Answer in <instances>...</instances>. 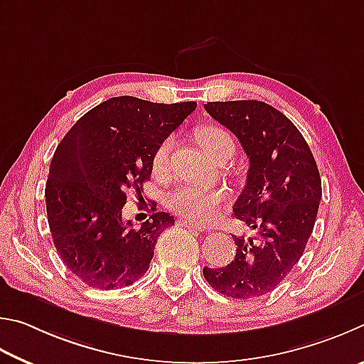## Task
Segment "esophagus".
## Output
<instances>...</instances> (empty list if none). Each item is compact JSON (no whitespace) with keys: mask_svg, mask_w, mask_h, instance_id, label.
I'll return each instance as SVG.
<instances>
[{"mask_svg":"<svg viewBox=\"0 0 364 364\" xmlns=\"http://www.w3.org/2000/svg\"><path fill=\"white\" fill-rule=\"evenodd\" d=\"M181 225L187 227V228H192V230H196V232H208L205 227H201V225H198V224H193V222L186 220V219H181Z\"/></svg>","mask_w":364,"mask_h":364,"instance_id":"1","label":"esophagus"}]
</instances>
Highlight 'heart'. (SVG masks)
Masks as SVG:
<instances>
[{
	"label": "heart",
	"instance_id": "b5f03b06",
	"mask_svg": "<svg viewBox=\"0 0 364 364\" xmlns=\"http://www.w3.org/2000/svg\"><path fill=\"white\" fill-rule=\"evenodd\" d=\"M198 140L203 149L213 158H218L228 145H233V140L228 136V132L218 126L201 127L198 131ZM172 146H174V139L166 137L153 153L151 168L158 174H163L168 168ZM227 198L228 195L222 188L181 186L169 192L168 198H166V205L171 211L182 215L187 220H192L195 224H208V222L218 218L220 208Z\"/></svg>",
	"mask_w": 364,
	"mask_h": 364
}]
</instances>
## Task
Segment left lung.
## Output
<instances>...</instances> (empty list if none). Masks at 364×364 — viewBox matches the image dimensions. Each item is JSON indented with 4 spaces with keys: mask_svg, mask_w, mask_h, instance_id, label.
I'll list each match as a JSON object with an SVG mask.
<instances>
[{
    "mask_svg": "<svg viewBox=\"0 0 364 364\" xmlns=\"http://www.w3.org/2000/svg\"><path fill=\"white\" fill-rule=\"evenodd\" d=\"M205 110L238 137L250 159L235 218L256 232L233 237L235 259L203 269L215 291L233 299L277 288L304 254L321 201V178L309 144L277 108L260 100L208 102Z\"/></svg>",
    "mask_w": 364,
    "mask_h": 364,
    "instance_id": "8db88e82",
    "label": "left lung"
}]
</instances>
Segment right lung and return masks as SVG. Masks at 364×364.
Wrapping results in <instances>:
<instances>
[{
    "label": "right lung",
    "instance_id": "add662e5",
    "mask_svg": "<svg viewBox=\"0 0 364 364\" xmlns=\"http://www.w3.org/2000/svg\"><path fill=\"white\" fill-rule=\"evenodd\" d=\"M196 108L112 97L76 121L57 145L46 182L54 246L67 269L97 289L132 284L149 270L159 233L174 224L156 213L140 227L123 220L126 190L140 193L156 146Z\"/></svg>",
    "mask_w": 364,
    "mask_h": 364
}]
</instances>
